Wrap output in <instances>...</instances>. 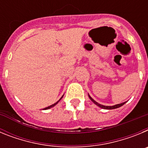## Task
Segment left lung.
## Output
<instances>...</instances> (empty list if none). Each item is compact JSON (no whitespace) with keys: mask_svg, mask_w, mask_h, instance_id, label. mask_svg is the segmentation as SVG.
<instances>
[{"mask_svg":"<svg viewBox=\"0 0 148 148\" xmlns=\"http://www.w3.org/2000/svg\"><path fill=\"white\" fill-rule=\"evenodd\" d=\"M89 98H90V99H91V101H92V102L94 103V104H95L97 106H99V107H100V108H103V109H107V110H112V109H116V108H120L121 106L124 105V104H125V102H123L121 103V104H116V105L114 106H104V105H102V104H99L98 102H96L94 99H92V98L90 97V95H89Z\"/></svg>","mask_w":148,"mask_h":148,"instance_id":"8db88e82","label":"left lung"}]
</instances>
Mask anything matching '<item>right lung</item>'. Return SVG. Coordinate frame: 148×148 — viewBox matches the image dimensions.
Instances as JSON below:
<instances>
[{
  "label": "right lung",
  "mask_w": 148,
  "mask_h": 148,
  "mask_svg": "<svg viewBox=\"0 0 148 148\" xmlns=\"http://www.w3.org/2000/svg\"><path fill=\"white\" fill-rule=\"evenodd\" d=\"M62 97H63V96H62ZM62 97H61V98H62ZM61 99H59V100H61ZM59 100H58V101H57V102H56V103H55V104H52V105L49 106V107H47V108H44V110L49 109V108H53V107H54V106H55V105H56V104H57V103H58V101H59Z\"/></svg>",
  "instance_id": "right-lung-1"
}]
</instances>
